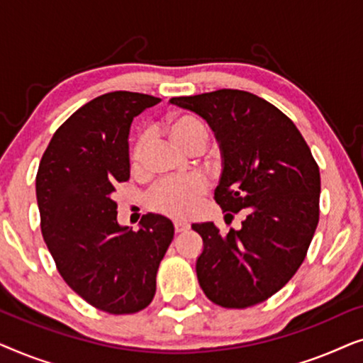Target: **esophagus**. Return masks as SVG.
I'll use <instances>...</instances> for the list:
<instances>
[{
    "instance_id": "obj_1",
    "label": "esophagus",
    "mask_w": 363,
    "mask_h": 363,
    "mask_svg": "<svg viewBox=\"0 0 363 363\" xmlns=\"http://www.w3.org/2000/svg\"><path fill=\"white\" fill-rule=\"evenodd\" d=\"M173 226H175L177 233H183V231H186L188 228H190V225H188L186 221H175V223H173Z\"/></svg>"
}]
</instances>
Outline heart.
<instances>
[{"instance_id": "obj_1", "label": "heart", "mask_w": 363, "mask_h": 363, "mask_svg": "<svg viewBox=\"0 0 363 363\" xmlns=\"http://www.w3.org/2000/svg\"><path fill=\"white\" fill-rule=\"evenodd\" d=\"M167 130L172 140L186 152L203 150L208 142V130L200 118L190 113H177L167 121ZM145 138L137 142L132 153L133 167L138 168L142 162ZM208 183L203 177L183 178V180H163L152 188L147 196L150 210L170 218H186L193 215L198 203L206 193Z\"/></svg>"}]
</instances>
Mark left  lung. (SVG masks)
<instances>
[{
    "label": "left lung",
    "mask_w": 363,
    "mask_h": 363,
    "mask_svg": "<svg viewBox=\"0 0 363 363\" xmlns=\"http://www.w3.org/2000/svg\"><path fill=\"white\" fill-rule=\"evenodd\" d=\"M170 104L205 118L220 143L215 200L241 230L191 225L203 240L196 276L208 299L246 309L284 287L304 261L319 223L320 173L294 122L264 99L220 89Z\"/></svg>",
    "instance_id": "8db88e82"
}]
</instances>
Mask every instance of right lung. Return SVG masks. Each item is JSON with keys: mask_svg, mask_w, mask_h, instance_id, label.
I'll list each match as a JSON object with an SVG mask.
<instances>
[{"mask_svg": "<svg viewBox=\"0 0 363 363\" xmlns=\"http://www.w3.org/2000/svg\"><path fill=\"white\" fill-rule=\"evenodd\" d=\"M160 99L116 91L92 99L54 133L36 175L41 231L59 274L99 311L135 314L150 304L157 271L175 228L143 215L140 230L117 223L112 200L130 178L128 132L133 117Z\"/></svg>", "mask_w": 363, "mask_h": 363, "instance_id": "obj_1", "label": "right lung"}]
</instances>
